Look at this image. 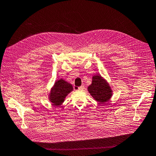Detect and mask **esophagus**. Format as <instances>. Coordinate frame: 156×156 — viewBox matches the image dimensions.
<instances>
[{"label": "esophagus", "mask_w": 156, "mask_h": 156, "mask_svg": "<svg viewBox=\"0 0 156 156\" xmlns=\"http://www.w3.org/2000/svg\"><path fill=\"white\" fill-rule=\"evenodd\" d=\"M84 88V86H81L80 87H74V89L75 90H83Z\"/></svg>", "instance_id": "esophagus-1"}]
</instances>
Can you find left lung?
<instances>
[{
  "instance_id": "left-lung-1",
  "label": "left lung",
  "mask_w": 156,
  "mask_h": 156,
  "mask_svg": "<svg viewBox=\"0 0 156 156\" xmlns=\"http://www.w3.org/2000/svg\"><path fill=\"white\" fill-rule=\"evenodd\" d=\"M88 91L94 99L100 103L108 102L113 93L108 82L99 74L93 76L92 83L88 86Z\"/></svg>"
}]
</instances>
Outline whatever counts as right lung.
<instances>
[{
    "mask_svg": "<svg viewBox=\"0 0 156 156\" xmlns=\"http://www.w3.org/2000/svg\"><path fill=\"white\" fill-rule=\"evenodd\" d=\"M73 89L74 88L71 84L61 78L56 80L51 88L48 99L53 105H60L64 102L66 96L72 92Z\"/></svg>",
    "mask_w": 156,
    "mask_h": 156,
    "instance_id": "add662e5",
    "label": "right lung"
}]
</instances>
